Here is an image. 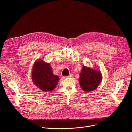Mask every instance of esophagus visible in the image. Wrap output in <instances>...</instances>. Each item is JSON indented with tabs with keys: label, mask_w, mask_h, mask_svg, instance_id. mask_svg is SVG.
Masks as SVG:
<instances>
[{
	"label": "esophagus",
	"mask_w": 132,
	"mask_h": 132,
	"mask_svg": "<svg viewBox=\"0 0 132 132\" xmlns=\"http://www.w3.org/2000/svg\"><path fill=\"white\" fill-rule=\"evenodd\" d=\"M72 77V74H71V73L69 74V75L68 76V77H69V78H71Z\"/></svg>",
	"instance_id": "34e87169"
}]
</instances>
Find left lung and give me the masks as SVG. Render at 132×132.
Wrapping results in <instances>:
<instances>
[{
    "mask_svg": "<svg viewBox=\"0 0 132 132\" xmlns=\"http://www.w3.org/2000/svg\"><path fill=\"white\" fill-rule=\"evenodd\" d=\"M97 67H89L83 66L80 72L79 82L81 89L85 92L95 90L102 80L101 71Z\"/></svg>",
    "mask_w": 132,
    "mask_h": 132,
    "instance_id": "obj_1",
    "label": "left lung"
}]
</instances>
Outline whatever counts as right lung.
I'll list each match as a JSON object with an SVG mask.
<instances>
[{
	"instance_id": "1",
	"label": "right lung",
	"mask_w": 132,
	"mask_h": 132,
	"mask_svg": "<svg viewBox=\"0 0 132 132\" xmlns=\"http://www.w3.org/2000/svg\"><path fill=\"white\" fill-rule=\"evenodd\" d=\"M33 84L41 90L45 92L53 91L57 86L60 78L55 75L50 64L42 59L34 63L31 72Z\"/></svg>"
}]
</instances>
